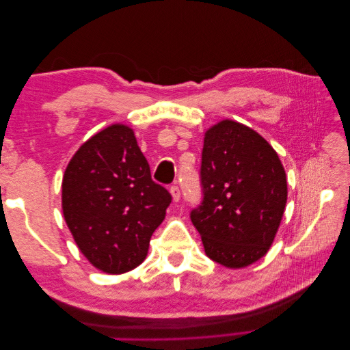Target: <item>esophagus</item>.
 I'll list each match as a JSON object with an SVG mask.
<instances>
[{"instance_id": "esophagus-1", "label": "esophagus", "mask_w": 350, "mask_h": 350, "mask_svg": "<svg viewBox=\"0 0 350 350\" xmlns=\"http://www.w3.org/2000/svg\"><path fill=\"white\" fill-rule=\"evenodd\" d=\"M169 193H171L174 201H179V197H181V191H179V187H176V185L171 187V188H169Z\"/></svg>"}]
</instances>
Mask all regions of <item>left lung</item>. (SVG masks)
I'll list each match as a JSON object with an SVG mask.
<instances>
[{"label": "left lung", "instance_id": "1", "mask_svg": "<svg viewBox=\"0 0 350 350\" xmlns=\"http://www.w3.org/2000/svg\"><path fill=\"white\" fill-rule=\"evenodd\" d=\"M201 188L204 198L191 221L206 256L228 269L266 256L288 201L284 167L270 143L237 121L211 125L204 133Z\"/></svg>", "mask_w": 350, "mask_h": 350}]
</instances>
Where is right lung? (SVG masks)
<instances>
[{"label":"right lung","mask_w":350,"mask_h":350,"mask_svg":"<svg viewBox=\"0 0 350 350\" xmlns=\"http://www.w3.org/2000/svg\"><path fill=\"white\" fill-rule=\"evenodd\" d=\"M61 200L83 256L103 273L122 274L146 260L172 197L152 179L131 126L112 124L74 153Z\"/></svg>","instance_id":"obj_1"}]
</instances>
